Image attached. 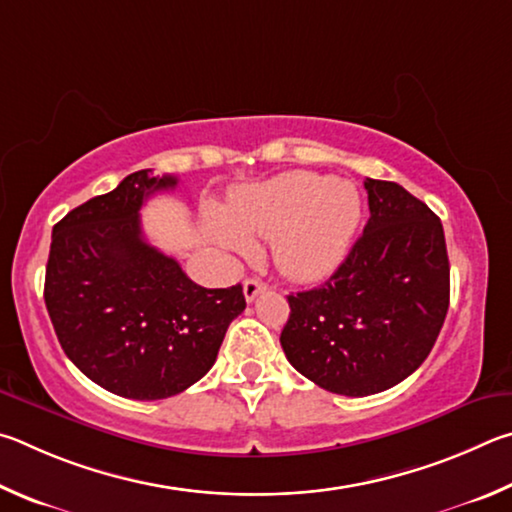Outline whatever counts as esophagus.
I'll list each match as a JSON object with an SVG mask.
<instances>
[{
    "mask_svg": "<svg viewBox=\"0 0 512 512\" xmlns=\"http://www.w3.org/2000/svg\"><path fill=\"white\" fill-rule=\"evenodd\" d=\"M265 290H267V285L261 279H256V276H251V279H247L245 283H242V292H245V299L247 301H254L258 294L265 292Z\"/></svg>",
    "mask_w": 512,
    "mask_h": 512,
    "instance_id": "1",
    "label": "esophagus"
}]
</instances>
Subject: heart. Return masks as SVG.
<instances>
[{
    "label": "heart",
    "instance_id": "1",
    "mask_svg": "<svg viewBox=\"0 0 512 512\" xmlns=\"http://www.w3.org/2000/svg\"><path fill=\"white\" fill-rule=\"evenodd\" d=\"M362 197L348 179L290 170L231 193L213 236L236 254L270 238L272 261L292 281H319L344 261L360 227Z\"/></svg>",
    "mask_w": 512,
    "mask_h": 512
}]
</instances>
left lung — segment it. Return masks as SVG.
I'll use <instances>...</instances> for the list:
<instances>
[{
  "label": "left lung",
  "instance_id": "left-lung-1",
  "mask_svg": "<svg viewBox=\"0 0 512 512\" xmlns=\"http://www.w3.org/2000/svg\"><path fill=\"white\" fill-rule=\"evenodd\" d=\"M371 218L346 261L315 290L290 294L288 362L339 396H373L427 360L450 306L438 215L396 182L366 179Z\"/></svg>",
  "mask_w": 512,
  "mask_h": 512
}]
</instances>
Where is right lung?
Wrapping results in <instances>:
<instances>
[{
    "instance_id": "obj_1",
    "label": "right lung",
    "mask_w": 512,
    "mask_h": 512,
    "mask_svg": "<svg viewBox=\"0 0 512 512\" xmlns=\"http://www.w3.org/2000/svg\"><path fill=\"white\" fill-rule=\"evenodd\" d=\"M175 186L173 175L137 170L53 227L44 279L53 330L89 380L123 398H170L204 378L247 306L240 283L202 288L143 238V202Z\"/></svg>"
}]
</instances>
